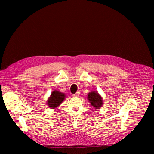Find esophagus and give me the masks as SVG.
<instances>
[{
	"label": "esophagus",
	"mask_w": 154,
	"mask_h": 154,
	"mask_svg": "<svg viewBox=\"0 0 154 154\" xmlns=\"http://www.w3.org/2000/svg\"><path fill=\"white\" fill-rule=\"evenodd\" d=\"M80 91H77L75 94H74V97H79L80 95Z\"/></svg>",
	"instance_id": "34e87169"
}]
</instances>
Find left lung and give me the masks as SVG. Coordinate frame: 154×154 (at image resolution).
Listing matches in <instances>:
<instances>
[{
  "instance_id": "1",
  "label": "left lung",
  "mask_w": 154,
  "mask_h": 154,
  "mask_svg": "<svg viewBox=\"0 0 154 154\" xmlns=\"http://www.w3.org/2000/svg\"><path fill=\"white\" fill-rule=\"evenodd\" d=\"M87 99L90 102L91 106L94 107L95 109H100L103 104V100L102 96L99 94L97 91H93L88 93Z\"/></svg>"
}]
</instances>
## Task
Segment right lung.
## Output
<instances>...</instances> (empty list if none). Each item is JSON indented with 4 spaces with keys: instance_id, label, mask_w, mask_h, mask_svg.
Masks as SVG:
<instances>
[{
    "instance_id": "1",
    "label": "right lung",
    "mask_w": 154,
    "mask_h": 154,
    "mask_svg": "<svg viewBox=\"0 0 154 154\" xmlns=\"http://www.w3.org/2000/svg\"><path fill=\"white\" fill-rule=\"evenodd\" d=\"M66 95L59 91L54 90L48 98L47 104L51 109H56L66 99Z\"/></svg>"
}]
</instances>
